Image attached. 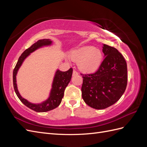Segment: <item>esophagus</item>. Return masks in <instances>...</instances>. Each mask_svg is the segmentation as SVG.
Returning <instances> with one entry per match:
<instances>
[{
	"instance_id": "esophagus-1",
	"label": "esophagus",
	"mask_w": 147,
	"mask_h": 147,
	"mask_svg": "<svg viewBox=\"0 0 147 147\" xmlns=\"http://www.w3.org/2000/svg\"><path fill=\"white\" fill-rule=\"evenodd\" d=\"M78 75V73L77 72V71L74 70H73V74H72L73 76H75V75Z\"/></svg>"
}]
</instances>
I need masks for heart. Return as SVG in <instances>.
Here are the masks:
<instances>
[{"mask_svg":"<svg viewBox=\"0 0 147 147\" xmlns=\"http://www.w3.org/2000/svg\"><path fill=\"white\" fill-rule=\"evenodd\" d=\"M103 55L99 49L85 46L71 53V58L78 63V68L85 73L95 72L99 67Z\"/></svg>","mask_w":147,"mask_h":147,"instance_id":"heart-1","label":"heart"}]
</instances>
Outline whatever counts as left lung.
<instances>
[{"mask_svg":"<svg viewBox=\"0 0 147 147\" xmlns=\"http://www.w3.org/2000/svg\"><path fill=\"white\" fill-rule=\"evenodd\" d=\"M105 58L96 72L81 74L82 98L95 109H104L121 98L127 83V64L116 48L103 45Z\"/></svg>","mask_w":147,"mask_h":147,"instance_id":"8db88e82","label":"left lung"}]
</instances>
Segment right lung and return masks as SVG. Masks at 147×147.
I'll return each instance as SVG.
<instances>
[{
  "label": "right lung",
  "mask_w": 147,
  "mask_h": 147,
  "mask_svg": "<svg viewBox=\"0 0 147 147\" xmlns=\"http://www.w3.org/2000/svg\"><path fill=\"white\" fill-rule=\"evenodd\" d=\"M51 43L52 42L50 39H42L39 40L36 43H34L32 46H30L29 48L26 49L22 53V55L20 56L18 61L17 62L14 70H13V87H14V90L18 97L20 100L26 107H28V108L37 112H48V111L55 109L59 105L62 101V99H63L64 96L65 89L67 86L68 85L69 83L70 82L71 78H72L73 72L72 68H70L67 71H65V72H62V71H60L59 70L56 71L54 79H53L52 88L50 92V96H49L47 100L43 102L42 103L40 104L30 103V102L21 97L17 88L16 76L18 71L22 63H23L24 60L31 53L34 52V51L37 50L38 48L43 46L50 45Z\"/></svg>",
  "instance_id": "add662e5"
}]
</instances>
